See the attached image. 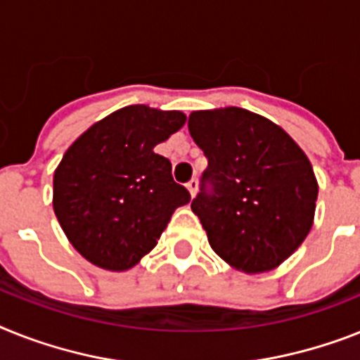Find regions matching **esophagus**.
Masks as SVG:
<instances>
[{
  "instance_id": "esophagus-1",
  "label": "esophagus",
  "mask_w": 360,
  "mask_h": 360,
  "mask_svg": "<svg viewBox=\"0 0 360 360\" xmlns=\"http://www.w3.org/2000/svg\"><path fill=\"white\" fill-rule=\"evenodd\" d=\"M197 189H198V182L195 180V178H193L191 182H187V191H189V195H191V197H195V195H197Z\"/></svg>"
}]
</instances>
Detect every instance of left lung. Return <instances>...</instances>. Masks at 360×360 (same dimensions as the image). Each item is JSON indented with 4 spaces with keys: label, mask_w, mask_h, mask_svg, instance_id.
Listing matches in <instances>:
<instances>
[{
    "label": "left lung",
    "mask_w": 360,
    "mask_h": 360,
    "mask_svg": "<svg viewBox=\"0 0 360 360\" xmlns=\"http://www.w3.org/2000/svg\"><path fill=\"white\" fill-rule=\"evenodd\" d=\"M187 127L207 158L191 210L215 254L245 274L280 266L313 228L319 182L305 153L237 106L191 112Z\"/></svg>",
    "instance_id": "8db88e82"
}]
</instances>
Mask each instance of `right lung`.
I'll return each mask as SVG.
<instances>
[{
    "mask_svg": "<svg viewBox=\"0 0 360 360\" xmlns=\"http://www.w3.org/2000/svg\"><path fill=\"white\" fill-rule=\"evenodd\" d=\"M178 110L130 105L91 124L53 176V210L73 248L123 272L158 245L174 210L191 200L154 147L186 123Z\"/></svg>",
    "mask_w": 360,
    "mask_h": 360,
    "instance_id": "obj_1",
    "label": "right lung"
}]
</instances>
